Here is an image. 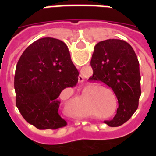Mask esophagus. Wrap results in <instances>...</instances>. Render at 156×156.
<instances>
[{
    "label": "esophagus",
    "instance_id": "34e87169",
    "mask_svg": "<svg viewBox=\"0 0 156 156\" xmlns=\"http://www.w3.org/2000/svg\"><path fill=\"white\" fill-rule=\"evenodd\" d=\"M78 80H79L80 83H82L83 81V76L81 74H80L79 76H78Z\"/></svg>",
    "mask_w": 156,
    "mask_h": 156
}]
</instances>
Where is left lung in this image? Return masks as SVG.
I'll return each instance as SVG.
<instances>
[{"instance_id":"obj_1","label":"left lung","mask_w":156,"mask_h":156,"mask_svg":"<svg viewBox=\"0 0 156 156\" xmlns=\"http://www.w3.org/2000/svg\"><path fill=\"white\" fill-rule=\"evenodd\" d=\"M94 73L89 80L102 83L113 90L119 103L113 119L105 121L119 126L137 109L140 90L139 62L132 47L124 41L108 39L95 45L90 61Z\"/></svg>"}]
</instances>
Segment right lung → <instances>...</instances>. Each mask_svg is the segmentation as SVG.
<instances>
[{
    "label": "right lung",
    "instance_id": "obj_1",
    "mask_svg": "<svg viewBox=\"0 0 156 156\" xmlns=\"http://www.w3.org/2000/svg\"><path fill=\"white\" fill-rule=\"evenodd\" d=\"M78 76L63 41L44 37L31 44L18 62L14 83L16 106L25 120L39 129L66 126L58 114L59 95L76 85Z\"/></svg>",
    "mask_w": 156,
    "mask_h": 156
}]
</instances>
